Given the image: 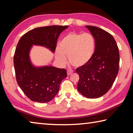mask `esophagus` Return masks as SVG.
I'll return each mask as SVG.
<instances>
[{
    "mask_svg": "<svg viewBox=\"0 0 133 133\" xmlns=\"http://www.w3.org/2000/svg\"><path fill=\"white\" fill-rule=\"evenodd\" d=\"M73 73V71L71 70H68L67 71V76H69L71 75V74Z\"/></svg>",
    "mask_w": 133,
    "mask_h": 133,
    "instance_id": "34e87169",
    "label": "esophagus"
}]
</instances>
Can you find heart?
<instances>
[{
    "label": "heart",
    "mask_w": 133,
    "mask_h": 133,
    "mask_svg": "<svg viewBox=\"0 0 133 133\" xmlns=\"http://www.w3.org/2000/svg\"><path fill=\"white\" fill-rule=\"evenodd\" d=\"M96 40L90 33H69L62 39L60 48L56 50V58L60 64H64L68 57L69 62L75 67L87 64L93 57Z\"/></svg>",
    "instance_id": "1"
}]
</instances>
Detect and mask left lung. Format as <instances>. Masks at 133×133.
<instances>
[{
	"instance_id": "8db88e82",
	"label": "left lung",
	"mask_w": 133,
	"mask_h": 133,
	"mask_svg": "<svg viewBox=\"0 0 133 133\" xmlns=\"http://www.w3.org/2000/svg\"><path fill=\"white\" fill-rule=\"evenodd\" d=\"M96 40L93 57L88 63L78 67L79 75L77 90L89 98L100 97L111 88L119 69L120 55L114 37L96 26H85Z\"/></svg>"
}]
</instances>
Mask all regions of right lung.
<instances>
[{"label":"right lung","mask_w":133,"mask_h":133,"mask_svg":"<svg viewBox=\"0 0 133 133\" xmlns=\"http://www.w3.org/2000/svg\"><path fill=\"white\" fill-rule=\"evenodd\" d=\"M68 26H50L37 28L25 33L18 42L14 58L16 78L25 95L33 102L47 103L55 97L60 83L67 77L64 69L43 66L31 63L30 52L33 45L55 51L60 33Z\"/></svg>","instance_id":"obj_1"}]
</instances>
